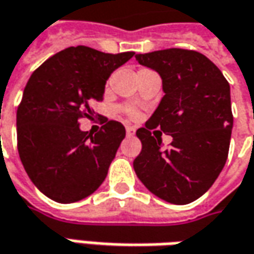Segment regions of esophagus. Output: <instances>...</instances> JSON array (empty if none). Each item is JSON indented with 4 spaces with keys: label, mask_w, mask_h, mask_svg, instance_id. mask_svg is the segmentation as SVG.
<instances>
[{
    "label": "esophagus",
    "mask_w": 254,
    "mask_h": 254,
    "mask_svg": "<svg viewBox=\"0 0 254 254\" xmlns=\"http://www.w3.org/2000/svg\"><path fill=\"white\" fill-rule=\"evenodd\" d=\"M136 133V129L133 127H127V135L133 136Z\"/></svg>",
    "instance_id": "1"
}]
</instances>
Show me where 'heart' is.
Instances as JSON below:
<instances>
[{
	"label": "heart",
	"mask_w": 254,
	"mask_h": 254,
	"mask_svg": "<svg viewBox=\"0 0 254 254\" xmlns=\"http://www.w3.org/2000/svg\"><path fill=\"white\" fill-rule=\"evenodd\" d=\"M124 111H125V114H127V117H130V118H135L136 115H137V111L135 108H132V107H125Z\"/></svg>",
	"instance_id": "1"
}]
</instances>
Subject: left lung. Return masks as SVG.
<instances>
[{
    "label": "left lung",
    "instance_id": "1",
    "mask_svg": "<svg viewBox=\"0 0 254 254\" xmlns=\"http://www.w3.org/2000/svg\"><path fill=\"white\" fill-rule=\"evenodd\" d=\"M163 81L164 97L153 115L136 130L142 152L133 162L136 176L150 192L184 205L211 188L228 159L233 115L231 87L222 71L204 55L166 49L136 55ZM159 127L173 136L163 149Z\"/></svg>",
    "mask_w": 254,
    "mask_h": 254
}]
</instances>
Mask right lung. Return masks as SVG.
<instances>
[{
  "label": "right lung",
  "instance_id": "1",
  "mask_svg": "<svg viewBox=\"0 0 254 254\" xmlns=\"http://www.w3.org/2000/svg\"><path fill=\"white\" fill-rule=\"evenodd\" d=\"M133 55L71 46L32 73L16 111L18 152L32 183L50 199L80 201L107 177L125 127L105 119L92 135L80 129V119H92L111 73Z\"/></svg>",
  "mask_w": 254,
  "mask_h": 254
}]
</instances>
